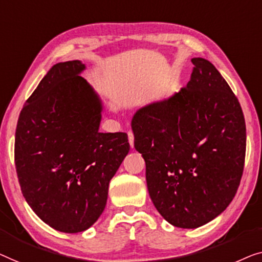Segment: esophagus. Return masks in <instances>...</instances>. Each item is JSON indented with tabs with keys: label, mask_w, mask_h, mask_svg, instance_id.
<instances>
[{
	"label": "esophagus",
	"mask_w": 262,
	"mask_h": 262,
	"mask_svg": "<svg viewBox=\"0 0 262 262\" xmlns=\"http://www.w3.org/2000/svg\"><path fill=\"white\" fill-rule=\"evenodd\" d=\"M128 141H129L132 148H134V134L132 132H128Z\"/></svg>",
	"instance_id": "34e87169"
}]
</instances>
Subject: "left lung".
Instances as JSON below:
<instances>
[{
	"mask_svg": "<svg viewBox=\"0 0 262 262\" xmlns=\"http://www.w3.org/2000/svg\"><path fill=\"white\" fill-rule=\"evenodd\" d=\"M186 86L140 108L134 147L146 163L154 206L172 226L194 229L221 215L236 193L246 156V123L226 79L204 58Z\"/></svg>",
	"mask_w": 262,
	"mask_h": 262,
	"instance_id": "left-lung-1",
	"label": "left lung"
}]
</instances>
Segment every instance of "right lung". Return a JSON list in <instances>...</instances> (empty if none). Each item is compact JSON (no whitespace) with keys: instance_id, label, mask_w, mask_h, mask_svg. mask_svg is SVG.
Listing matches in <instances>:
<instances>
[{"instance_id":"obj_1","label":"right lung","mask_w":262,"mask_h":262,"mask_svg":"<svg viewBox=\"0 0 262 262\" xmlns=\"http://www.w3.org/2000/svg\"><path fill=\"white\" fill-rule=\"evenodd\" d=\"M58 62L26 101L15 132V166L33 211L61 233H80L102 215L109 183L129 152L126 133H101L103 103L80 73Z\"/></svg>"}]
</instances>
